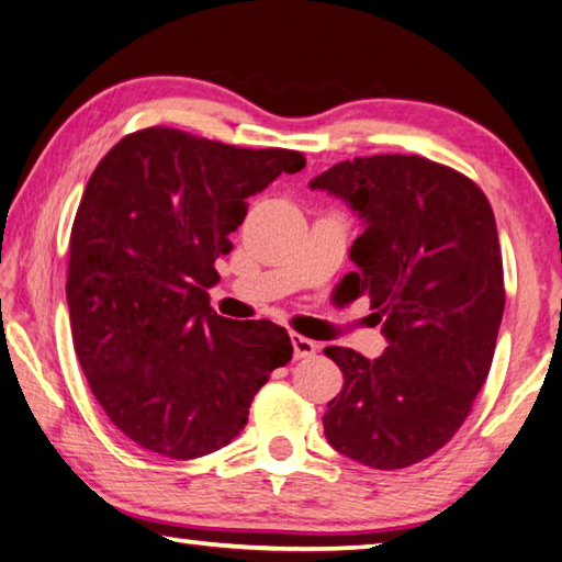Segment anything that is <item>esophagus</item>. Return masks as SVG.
I'll list each match as a JSON object with an SVG mask.
<instances>
[{
  "label": "esophagus",
  "instance_id": "34e87169",
  "mask_svg": "<svg viewBox=\"0 0 562 562\" xmlns=\"http://www.w3.org/2000/svg\"><path fill=\"white\" fill-rule=\"evenodd\" d=\"M292 349H294V359H312L316 353V344L307 336L292 334Z\"/></svg>",
  "mask_w": 562,
  "mask_h": 562
}]
</instances>
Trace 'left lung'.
Wrapping results in <instances>:
<instances>
[{"label":"left lung","instance_id":"1","mask_svg":"<svg viewBox=\"0 0 562 562\" xmlns=\"http://www.w3.org/2000/svg\"><path fill=\"white\" fill-rule=\"evenodd\" d=\"M312 189L363 218L341 284L349 300L369 294L387 339L373 361L326 346L344 387L324 435L366 467L405 469L452 440L492 369L506 304L492 203L462 171L417 155L346 159Z\"/></svg>","mask_w":562,"mask_h":562}]
</instances>
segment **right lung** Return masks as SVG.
Wrapping results in <instances>:
<instances>
[{"mask_svg": "<svg viewBox=\"0 0 562 562\" xmlns=\"http://www.w3.org/2000/svg\"><path fill=\"white\" fill-rule=\"evenodd\" d=\"M304 165L294 149L159 125L100 159L70 228L66 297L90 391L135 445L171 459L221 450L292 359L282 326L218 316L206 290L246 199Z\"/></svg>", "mask_w": 562, "mask_h": 562, "instance_id": "obj_1", "label": "right lung"}]
</instances>
